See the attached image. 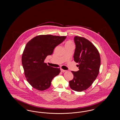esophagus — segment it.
Returning a JSON list of instances; mask_svg holds the SVG:
<instances>
[{"label": "esophagus", "mask_w": 120, "mask_h": 120, "mask_svg": "<svg viewBox=\"0 0 120 120\" xmlns=\"http://www.w3.org/2000/svg\"><path fill=\"white\" fill-rule=\"evenodd\" d=\"M61 71H62V72H65V71H66V70H63V69H61Z\"/></svg>", "instance_id": "obj_1"}]
</instances>
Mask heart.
Segmentation results:
<instances>
[{"instance_id":"heart-1","label":"heart","mask_w":120,"mask_h":120,"mask_svg":"<svg viewBox=\"0 0 120 120\" xmlns=\"http://www.w3.org/2000/svg\"><path fill=\"white\" fill-rule=\"evenodd\" d=\"M71 44V42L70 41H68V42H67V43H66V45H68V44Z\"/></svg>"}]
</instances>
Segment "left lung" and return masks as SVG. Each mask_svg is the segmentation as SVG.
Here are the masks:
<instances>
[{
	"label": "left lung",
	"instance_id": "left-lung-1",
	"mask_svg": "<svg viewBox=\"0 0 120 120\" xmlns=\"http://www.w3.org/2000/svg\"><path fill=\"white\" fill-rule=\"evenodd\" d=\"M75 49L74 60L78 63L79 70L71 71L74 78L69 82L70 88L75 91L81 92L89 88L99 73L101 64L99 53L90 41L82 37H74Z\"/></svg>",
	"mask_w": 120,
	"mask_h": 120
}]
</instances>
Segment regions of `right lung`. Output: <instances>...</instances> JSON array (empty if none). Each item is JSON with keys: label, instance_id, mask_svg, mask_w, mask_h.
I'll use <instances>...</instances> for the list:
<instances>
[{"label": "right lung", "instance_id": "1", "mask_svg": "<svg viewBox=\"0 0 120 120\" xmlns=\"http://www.w3.org/2000/svg\"><path fill=\"white\" fill-rule=\"evenodd\" d=\"M67 36L50 34L40 35L26 45L22 57L24 74L29 83L34 89L43 91L48 89L53 78L60 72V68L48 66L44 63L54 48L62 43Z\"/></svg>", "mask_w": 120, "mask_h": 120}]
</instances>
